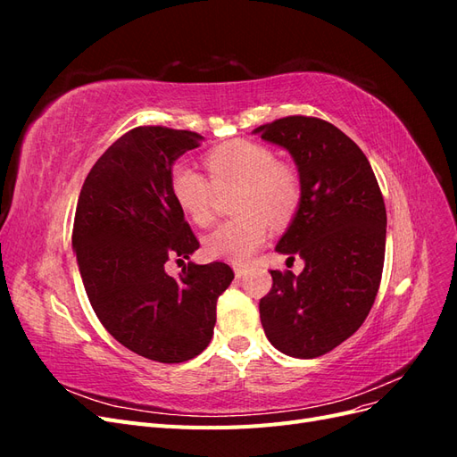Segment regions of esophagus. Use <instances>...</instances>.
Wrapping results in <instances>:
<instances>
[{"label":"esophagus","mask_w":457,"mask_h":457,"mask_svg":"<svg viewBox=\"0 0 457 457\" xmlns=\"http://www.w3.org/2000/svg\"><path fill=\"white\" fill-rule=\"evenodd\" d=\"M232 269H234V274H237V278H242L245 274V265H242V262H234Z\"/></svg>","instance_id":"34e87169"}]
</instances>
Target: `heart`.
<instances>
[{"label":"heart","mask_w":457,"mask_h":457,"mask_svg":"<svg viewBox=\"0 0 457 457\" xmlns=\"http://www.w3.org/2000/svg\"><path fill=\"white\" fill-rule=\"evenodd\" d=\"M205 170L210 181L187 163H177L170 173V192L192 223L207 227L213 220L215 190L238 187L232 212L238 213L217 225L204 238L210 259L244 262L265 245L269 220L284 225L294 217L301 185L292 165L274 162L265 145L230 141L207 152Z\"/></svg>","instance_id":"1"}]
</instances>
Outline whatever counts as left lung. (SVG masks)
I'll use <instances>...</instances> for the list:
<instances>
[{"instance_id": "1", "label": "left lung", "mask_w": 457, "mask_h": 457, "mask_svg": "<svg viewBox=\"0 0 457 457\" xmlns=\"http://www.w3.org/2000/svg\"><path fill=\"white\" fill-rule=\"evenodd\" d=\"M253 133L297 165L301 200L276 252L305 261L299 276L270 270L261 324L280 353L322 356L362 326L378 295L386 234L378 179L356 143L320 118L287 116Z\"/></svg>"}]
</instances>
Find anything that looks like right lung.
Masks as SVG:
<instances>
[{
	"instance_id": "add662e5",
	"label": "right lung",
	"mask_w": 457,
	"mask_h": 457,
	"mask_svg": "<svg viewBox=\"0 0 457 457\" xmlns=\"http://www.w3.org/2000/svg\"><path fill=\"white\" fill-rule=\"evenodd\" d=\"M195 131L141 126L121 135L81 187L72 247L91 307L108 334L148 361L198 356L213 336L217 299L234 272L185 259L200 242L170 192L179 156L200 146ZM184 262L177 279L164 272Z\"/></svg>"
}]
</instances>
